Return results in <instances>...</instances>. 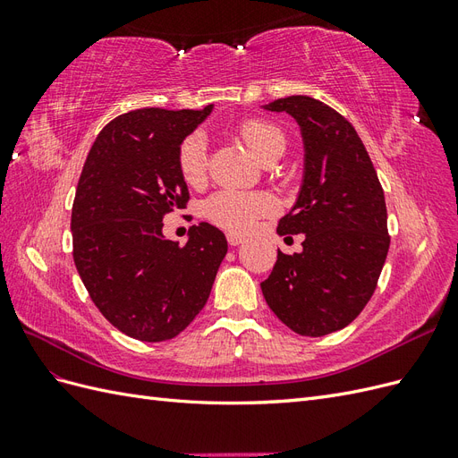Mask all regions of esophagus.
I'll use <instances>...</instances> for the list:
<instances>
[{"instance_id": "34e87169", "label": "esophagus", "mask_w": 458, "mask_h": 458, "mask_svg": "<svg viewBox=\"0 0 458 458\" xmlns=\"http://www.w3.org/2000/svg\"><path fill=\"white\" fill-rule=\"evenodd\" d=\"M227 242L231 246H239V244L244 242V239L241 237V234H237V233H227Z\"/></svg>"}]
</instances>
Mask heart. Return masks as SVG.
<instances>
[{
    "label": "heart",
    "instance_id": "b5f03b06",
    "mask_svg": "<svg viewBox=\"0 0 458 458\" xmlns=\"http://www.w3.org/2000/svg\"><path fill=\"white\" fill-rule=\"evenodd\" d=\"M239 133L261 162L271 164L284 152V133L269 120H246L239 126ZM177 165L187 185L199 187L206 182L208 141L202 133H192L182 143ZM275 208V200L266 192L221 189L204 202V216L227 231L246 233L259 217L273 214Z\"/></svg>",
    "mask_w": 458,
    "mask_h": 458
}]
</instances>
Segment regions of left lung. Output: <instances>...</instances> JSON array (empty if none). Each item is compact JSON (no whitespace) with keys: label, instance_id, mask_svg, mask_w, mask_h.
<instances>
[{"label":"left lung","instance_id":"8db88e82","mask_svg":"<svg viewBox=\"0 0 458 458\" xmlns=\"http://www.w3.org/2000/svg\"><path fill=\"white\" fill-rule=\"evenodd\" d=\"M293 116L303 141L298 199L276 233L303 234V250H279L261 293L271 311L301 336L348 327L377 288L390 248L384 191L355 128L308 95L263 105Z\"/></svg>","mask_w":458,"mask_h":458}]
</instances>
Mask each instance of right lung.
I'll use <instances>...</instances> for the list:
<instances>
[{"label":"right lung","instance_id":"obj_1","mask_svg":"<svg viewBox=\"0 0 458 458\" xmlns=\"http://www.w3.org/2000/svg\"><path fill=\"white\" fill-rule=\"evenodd\" d=\"M202 110L137 108L108 122L86 158L72 206L74 263L106 321L141 342L175 338L206 306L227 254L225 234L192 225L179 246L162 217L185 208L177 165Z\"/></svg>","mask_w":458,"mask_h":458}]
</instances>
